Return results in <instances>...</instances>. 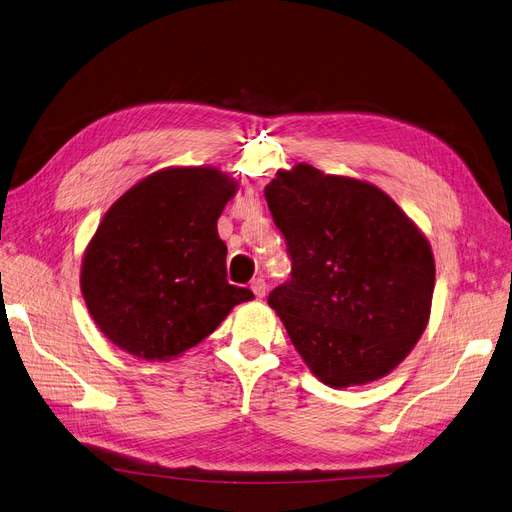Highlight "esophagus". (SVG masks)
I'll return each mask as SVG.
<instances>
[{"label":"esophagus","mask_w":512,"mask_h":512,"mask_svg":"<svg viewBox=\"0 0 512 512\" xmlns=\"http://www.w3.org/2000/svg\"><path fill=\"white\" fill-rule=\"evenodd\" d=\"M250 287H252L256 298H264V296H266V281H264V279H254V281L250 283Z\"/></svg>","instance_id":"esophagus-1"}]
</instances>
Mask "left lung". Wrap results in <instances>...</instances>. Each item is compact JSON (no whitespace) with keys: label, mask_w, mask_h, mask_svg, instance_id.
I'll list each match as a JSON object with an SVG mask.
<instances>
[{"label":"left lung","mask_w":512,"mask_h":512,"mask_svg":"<svg viewBox=\"0 0 512 512\" xmlns=\"http://www.w3.org/2000/svg\"><path fill=\"white\" fill-rule=\"evenodd\" d=\"M264 198L291 258L269 304L308 369L331 387L394 371L429 321L427 237L379 187L310 164L279 170Z\"/></svg>","instance_id":"1"}]
</instances>
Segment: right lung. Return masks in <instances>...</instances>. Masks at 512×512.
<instances>
[{"label":"right lung","mask_w":512,"mask_h":512,"mask_svg":"<svg viewBox=\"0 0 512 512\" xmlns=\"http://www.w3.org/2000/svg\"><path fill=\"white\" fill-rule=\"evenodd\" d=\"M233 193L221 170L181 166L145 177L112 204L81 269L85 304L112 344L168 360L254 298L227 281V246L216 231Z\"/></svg>","instance_id":"right-lung-1"}]
</instances>
